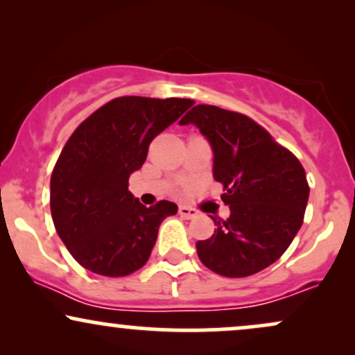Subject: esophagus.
<instances>
[{
  "mask_svg": "<svg viewBox=\"0 0 355 355\" xmlns=\"http://www.w3.org/2000/svg\"><path fill=\"white\" fill-rule=\"evenodd\" d=\"M178 214H180V217H183V218H195L198 215V210L191 209V207L182 205L180 209H178Z\"/></svg>",
  "mask_w": 355,
  "mask_h": 355,
  "instance_id": "1",
  "label": "esophagus"
}]
</instances>
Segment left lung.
<instances>
[{"instance_id": "1", "label": "left lung", "mask_w": 355, "mask_h": 355, "mask_svg": "<svg viewBox=\"0 0 355 355\" xmlns=\"http://www.w3.org/2000/svg\"><path fill=\"white\" fill-rule=\"evenodd\" d=\"M193 123L214 150V178L223 185L230 217L198 240L197 254L215 274L240 279L279 260L304 222L309 183L299 158L242 113L197 105L180 120Z\"/></svg>"}]
</instances>
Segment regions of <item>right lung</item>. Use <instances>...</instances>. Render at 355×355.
<instances>
[{
	"label": "right lung",
	"instance_id": "add662e5",
	"mask_svg": "<svg viewBox=\"0 0 355 355\" xmlns=\"http://www.w3.org/2000/svg\"><path fill=\"white\" fill-rule=\"evenodd\" d=\"M193 100L118 96L68 138L51 173L55 229L73 259L93 274L125 277L148 262L158 227L177 214L173 202L146 209L128 191L152 140Z\"/></svg>",
	"mask_w": 355,
	"mask_h": 355
}]
</instances>
